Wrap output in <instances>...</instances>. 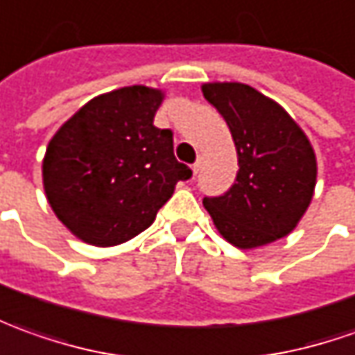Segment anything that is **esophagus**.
Masks as SVG:
<instances>
[{
  "label": "esophagus",
  "instance_id": "34e87169",
  "mask_svg": "<svg viewBox=\"0 0 355 355\" xmlns=\"http://www.w3.org/2000/svg\"><path fill=\"white\" fill-rule=\"evenodd\" d=\"M198 171H200V161H196V163L192 165V173H194V177L198 175Z\"/></svg>",
  "mask_w": 355,
  "mask_h": 355
}]
</instances>
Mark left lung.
<instances>
[{
    "label": "left lung",
    "instance_id": "1",
    "mask_svg": "<svg viewBox=\"0 0 355 355\" xmlns=\"http://www.w3.org/2000/svg\"><path fill=\"white\" fill-rule=\"evenodd\" d=\"M202 93L225 118L237 147L235 184L204 198L214 225L239 248L289 235L307 211L317 159L305 132L276 101L245 83H204Z\"/></svg>",
    "mask_w": 355,
    "mask_h": 355
}]
</instances>
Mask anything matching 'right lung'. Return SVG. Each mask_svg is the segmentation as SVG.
<instances>
[{
    "instance_id": "add662e5",
    "label": "right lung",
    "mask_w": 355,
    "mask_h": 355,
    "mask_svg": "<svg viewBox=\"0 0 355 355\" xmlns=\"http://www.w3.org/2000/svg\"><path fill=\"white\" fill-rule=\"evenodd\" d=\"M159 89L122 87L91 98L46 147L48 204L77 239L114 247L146 231L192 171L173 153V132L153 126Z\"/></svg>"
}]
</instances>
